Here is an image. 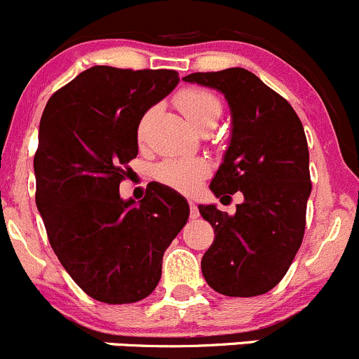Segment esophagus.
<instances>
[{
    "instance_id": "obj_1",
    "label": "esophagus",
    "mask_w": 359,
    "mask_h": 359,
    "mask_svg": "<svg viewBox=\"0 0 359 359\" xmlns=\"http://www.w3.org/2000/svg\"><path fill=\"white\" fill-rule=\"evenodd\" d=\"M189 215H191V219H198V217H200V210H198V206L194 205L193 201H189Z\"/></svg>"
}]
</instances>
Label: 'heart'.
Wrapping results in <instances>:
<instances>
[{"mask_svg":"<svg viewBox=\"0 0 359 359\" xmlns=\"http://www.w3.org/2000/svg\"><path fill=\"white\" fill-rule=\"evenodd\" d=\"M175 102L191 125L198 126L205 121H217L222 111V104L205 88H184L175 97ZM147 114L137 126V139L142 142L146 135ZM206 173V165L198 158H168L156 166V177L166 186L182 193H191L200 186Z\"/></svg>","mask_w":359,"mask_h":359,"instance_id":"obj_1","label":"heart"}]
</instances>
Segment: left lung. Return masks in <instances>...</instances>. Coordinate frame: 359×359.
<instances>
[{"mask_svg":"<svg viewBox=\"0 0 359 359\" xmlns=\"http://www.w3.org/2000/svg\"><path fill=\"white\" fill-rule=\"evenodd\" d=\"M184 81L226 97L231 140L210 189L217 198L238 191L245 198L234 215L198 206L215 231L203 276L222 295H262L283 280L302 245L311 194L304 126L283 97L243 67L194 72Z\"/></svg>","mask_w":359,"mask_h":359,"instance_id":"8db88e82","label":"left lung"}]
</instances>
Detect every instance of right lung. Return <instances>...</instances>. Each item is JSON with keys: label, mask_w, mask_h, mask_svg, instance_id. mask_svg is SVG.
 Segmentation results:
<instances>
[{"label": "right lung", "mask_w": 359, "mask_h": 359, "mask_svg": "<svg viewBox=\"0 0 359 359\" xmlns=\"http://www.w3.org/2000/svg\"><path fill=\"white\" fill-rule=\"evenodd\" d=\"M179 83L170 69L93 66L53 93L39 123L36 206L53 252L92 299L132 304L161 278L163 253L189 219L186 198L151 182L139 203L119 182L137 126Z\"/></svg>", "instance_id": "add662e5"}]
</instances>
